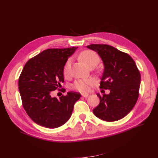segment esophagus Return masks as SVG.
<instances>
[{
    "instance_id": "esophagus-1",
    "label": "esophagus",
    "mask_w": 158,
    "mask_h": 158,
    "mask_svg": "<svg viewBox=\"0 0 158 158\" xmlns=\"http://www.w3.org/2000/svg\"><path fill=\"white\" fill-rule=\"evenodd\" d=\"M82 96L83 97V98H88V97L89 96V94H82Z\"/></svg>"
}]
</instances>
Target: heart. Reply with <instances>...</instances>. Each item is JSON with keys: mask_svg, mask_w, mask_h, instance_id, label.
I'll use <instances>...</instances> for the list:
<instances>
[{"mask_svg": "<svg viewBox=\"0 0 158 158\" xmlns=\"http://www.w3.org/2000/svg\"><path fill=\"white\" fill-rule=\"evenodd\" d=\"M80 59L85 64L89 67L91 65H96L99 62V58L94 52L91 51H85L81 53ZM71 69V60L69 59L64 64L63 68V74L64 77H69ZM94 83V79L92 78L78 79L74 82L72 87L73 89L77 90L80 92H87L89 91L90 86Z\"/></svg>", "mask_w": 158, "mask_h": 158, "instance_id": "heart-1", "label": "heart"}]
</instances>
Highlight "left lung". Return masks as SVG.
Segmentation results:
<instances>
[{
    "label": "left lung",
    "instance_id": "left-lung-1",
    "mask_svg": "<svg viewBox=\"0 0 158 158\" xmlns=\"http://www.w3.org/2000/svg\"><path fill=\"white\" fill-rule=\"evenodd\" d=\"M87 48L98 53L104 64L100 88L110 89L109 94L100 96V103L93 113L106 122L123 118L139 98L140 74L135 62L126 53L108 45L92 44Z\"/></svg>",
    "mask_w": 158,
    "mask_h": 158
}]
</instances>
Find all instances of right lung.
Returning a JSON list of instances; mask_svg holds the SVG:
<instances>
[{"instance_id": "right-lung-1", "label": "right lung", "mask_w": 158, "mask_h": 158, "mask_svg": "<svg viewBox=\"0 0 158 158\" xmlns=\"http://www.w3.org/2000/svg\"><path fill=\"white\" fill-rule=\"evenodd\" d=\"M77 47L48 49L30 59L19 77L23 109L33 122L48 128L64 125L72 115L80 93L69 92L58 99L52 92L64 81L63 68Z\"/></svg>"}]
</instances>
